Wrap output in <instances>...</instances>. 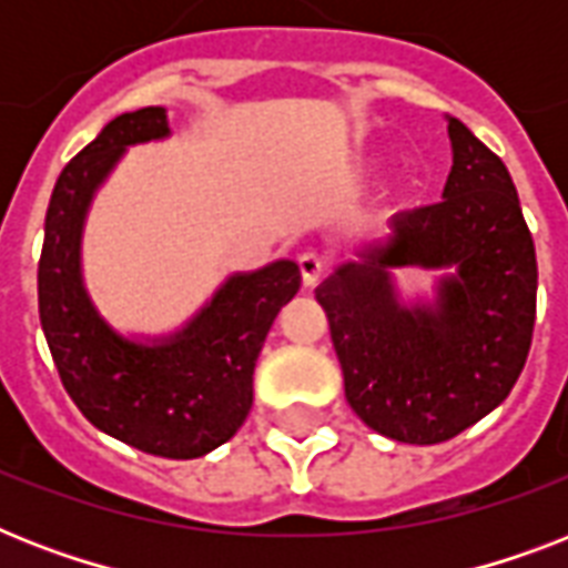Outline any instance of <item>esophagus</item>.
<instances>
[{"mask_svg":"<svg viewBox=\"0 0 568 568\" xmlns=\"http://www.w3.org/2000/svg\"><path fill=\"white\" fill-rule=\"evenodd\" d=\"M297 265H301V280L306 288L318 285L321 276L327 274V262H324L318 253H303V256L297 258Z\"/></svg>","mask_w":568,"mask_h":568,"instance_id":"esophagus-1","label":"esophagus"}]
</instances>
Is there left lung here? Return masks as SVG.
Masks as SVG:
<instances>
[{"label":"left lung","instance_id":"obj_1","mask_svg":"<svg viewBox=\"0 0 568 568\" xmlns=\"http://www.w3.org/2000/svg\"><path fill=\"white\" fill-rule=\"evenodd\" d=\"M442 203L392 217L315 297L327 312L345 397L379 436L436 445L516 386L537 318V250L504 162L448 118ZM397 266L442 270L433 302L404 304Z\"/></svg>","mask_w":568,"mask_h":568}]
</instances>
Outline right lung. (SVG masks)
<instances>
[{
	"label": "right lung",
	"instance_id": "right-lung-1",
	"mask_svg": "<svg viewBox=\"0 0 568 568\" xmlns=\"http://www.w3.org/2000/svg\"><path fill=\"white\" fill-rule=\"evenodd\" d=\"M168 135L162 105L126 111L61 171L43 226L38 303L61 383L93 427L144 454L194 459L230 442L247 418L258 351L301 288V271L276 258L226 276L171 336L129 338L102 318L82 276L84 217L129 146Z\"/></svg>",
	"mask_w": 568,
	"mask_h": 568
}]
</instances>
